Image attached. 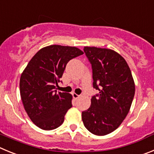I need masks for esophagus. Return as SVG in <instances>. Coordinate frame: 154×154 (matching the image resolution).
<instances>
[{
  "label": "esophagus",
  "instance_id": "34e87169",
  "mask_svg": "<svg viewBox=\"0 0 154 154\" xmlns=\"http://www.w3.org/2000/svg\"><path fill=\"white\" fill-rule=\"evenodd\" d=\"M72 95H73V97H74L75 100H77L79 97H80V95H78V94H75V93H73V94H72Z\"/></svg>",
  "mask_w": 154,
  "mask_h": 154
}]
</instances>
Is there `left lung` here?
<instances>
[{
  "label": "left lung",
  "instance_id": "left-lung-1",
  "mask_svg": "<svg viewBox=\"0 0 154 154\" xmlns=\"http://www.w3.org/2000/svg\"><path fill=\"white\" fill-rule=\"evenodd\" d=\"M93 69V86L99 91L91 98L89 109L82 112L84 125L93 134L114 131L131 109L135 94L131 70L123 57L108 48L84 47Z\"/></svg>",
  "mask_w": 154,
  "mask_h": 154
}]
</instances>
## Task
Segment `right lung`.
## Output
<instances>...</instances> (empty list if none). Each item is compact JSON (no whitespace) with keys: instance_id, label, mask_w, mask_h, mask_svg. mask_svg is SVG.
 <instances>
[{"instance_id":"obj_1","label":"right lung","mask_w":154,"mask_h":154,"mask_svg":"<svg viewBox=\"0 0 154 154\" xmlns=\"http://www.w3.org/2000/svg\"><path fill=\"white\" fill-rule=\"evenodd\" d=\"M76 47L50 45L37 51L22 72L20 93L24 110L32 122L44 131L60 127L72 106V95L57 92L68 61L82 55Z\"/></svg>"}]
</instances>
